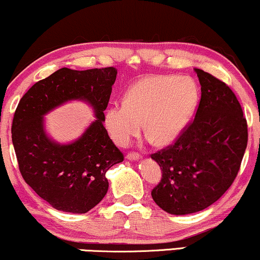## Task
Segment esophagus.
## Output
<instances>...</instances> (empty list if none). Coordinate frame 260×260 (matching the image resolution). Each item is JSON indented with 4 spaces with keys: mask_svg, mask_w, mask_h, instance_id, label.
Listing matches in <instances>:
<instances>
[{
    "mask_svg": "<svg viewBox=\"0 0 260 260\" xmlns=\"http://www.w3.org/2000/svg\"><path fill=\"white\" fill-rule=\"evenodd\" d=\"M140 153H138V152H129V153H127V156H126V158L127 159H129V160H138L140 158Z\"/></svg>",
    "mask_w": 260,
    "mask_h": 260,
    "instance_id": "34e87169",
    "label": "esophagus"
}]
</instances>
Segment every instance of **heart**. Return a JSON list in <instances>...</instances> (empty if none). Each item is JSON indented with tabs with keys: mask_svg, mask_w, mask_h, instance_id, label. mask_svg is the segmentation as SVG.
Wrapping results in <instances>:
<instances>
[{
	"mask_svg": "<svg viewBox=\"0 0 260 260\" xmlns=\"http://www.w3.org/2000/svg\"><path fill=\"white\" fill-rule=\"evenodd\" d=\"M197 100L198 90L188 78L147 77L129 88L124 102H116L108 108L104 123L119 146H127L139 136L143 126L156 145L167 146L182 133Z\"/></svg>",
	"mask_w": 260,
	"mask_h": 260,
	"instance_id": "b5f03b06",
	"label": "heart"
}]
</instances>
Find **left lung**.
Here are the masks:
<instances>
[{
    "instance_id": "1",
    "label": "left lung",
    "mask_w": 260,
    "mask_h": 260,
    "mask_svg": "<svg viewBox=\"0 0 260 260\" xmlns=\"http://www.w3.org/2000/svg\"><path fill=\"white\" fill-rule=\"evenodd\" d=\"M196 72L202 96L194 119L172 145L151 154L162 170L151 196L173 215L202 211L217 202L234 182L248 140L234 92L210 73Z\"/></svg>"
}]
</instances>
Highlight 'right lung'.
<instances>
[{
  "label": "right lung",
  "mask_w": 260,
  "mask_h": 260,
  "mask_svg": "<svg viewBox=\"0 0 260 260\" xmlns=\"http://www.w3.org/2000/svg\"><path fill=\"white\" fill-rule=\"evenodd\" d=\"M116 74L113 67L61 68L36 83L16 107L12 140L22 179L60 211L86 213L93 209L108 192L106 173L123 160L103 124ZM71 99L88 101L98 120L77 142L60 146L45 134L42 115Z\"/></svg>",
  "instance_id": "1"
}]
</instances>
